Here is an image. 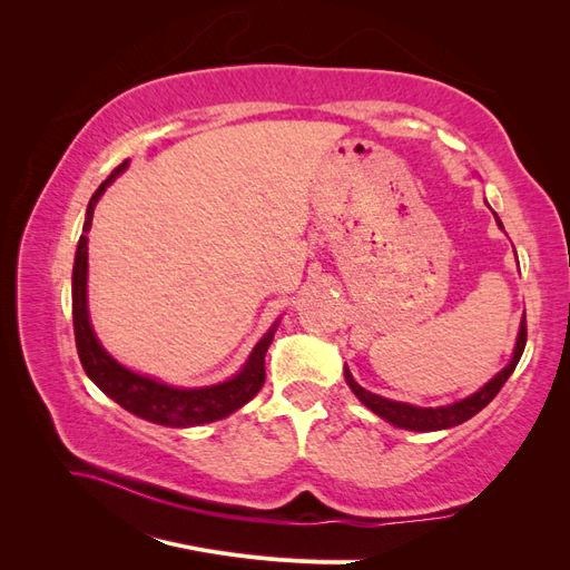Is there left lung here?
I'll list each match as a JSON object with an SVG mask.
<instances>
[{"instance_id": "obj_1", "label": "left lung", "mask_w": 570, "mask_h": 570, "mask_svg": "<svg viewBox=\"0 0 570 570\" xmlns=\"http://www.w3.org/2000/svg\"><path fill=\"white\" fill-rule=\"evenodd\" d=\"M497 218V226H502V220H499V216L494 214ZM525 316L521 321V327H519V337H515V347H513V356L509 364L499 371L490 383L482 385L478 392H473L471 396H465V400H459L454 404H446V406H413V404H406V402H394V400H385V396L381 394H373L368 390L361 387L354 375L350 373V368L344 366V381H347L350 390L358 396V402L364 404L366 409H371L375 416L385 419L387 423H392L394 428H404V430H416V433H433V430H446V428H454L463 421L473 419L478 411L485 409L497 392L504 387V383L509 381V375L513 373L515 364L521 361V354L525 350Z\"/></svg>"}]
</instances>
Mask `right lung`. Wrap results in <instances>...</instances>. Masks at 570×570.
<instances>
[{"label":"right lung","mask_w":570,"mask_h":570,"mask_svg":"<svg viewBox=\"0 0 570 570\" xmlns=\"http://www.w3.org/2000/svg\"><path fill=\"white\" fill-rule=\"evenodd\" d=\"M128 168V159L120 164L114 174L97 187L92 195L88 212H85V226L78 239L76 249V264H73V331H76V347L80 364L88 373L90 381L105 392L116 404L126 411L135 413L149 423L168 425V428H193L214 423L230 416L233 411L243 409L256 392L264 387L266 368L264 356L271 347L273 335L278 331L275 321L268 333L256 342L245 366L239 368L228 381L209 387H174L166 385L157 377H149L142 373H135L126 368L101 347V342L95 335V327L90 323L88 312V233L92 228V216L99 197L107 193V187L114 183L116 176L124 174Z\"/></svg>","instance_id":"add662e5"}]
</instances>
